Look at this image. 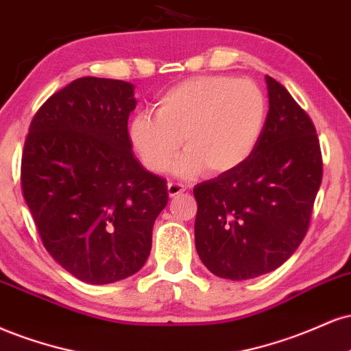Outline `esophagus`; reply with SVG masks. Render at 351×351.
<instances>
[{
  "instance_id": "34e87169",
  "label": "esophagus",
  "mask_w": 351,
  "mask_h": 351,
  "mask_svg": "<svg viewBox=\"0 0 351 351\" xmlns=\"http://www.w3.org/2000/svg\"><path fill=\"white\" fill-rule=\"evenodd\" d=\"M167 192H169V197H176V195H179V193L185 192V187L179 182H169L167 184Z\"/></svg>"
}]
</instances>
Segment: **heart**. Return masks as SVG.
<instances>
[{
    "instance_id": "1",
    "label": "heart",
    "mask_w": 351,
    "mask_h": 351,
    "mask_svg": "<svg viewBox=\"0 0 351 351\" xmlns=\"http://www.w3.org/2000/svg\"><path fill=\"white\" fill-rule=\"evenodd\" d=\"M266 100L251 80L210 75L184 80L169 88L154 114H136L130 139L144 167L167 171L180 149L187 154L176 171L193 176L228 174L245 164L261 138Z\"/></svg>"
}]
</instances>
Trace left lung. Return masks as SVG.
Here are the masks:
<instances>
[{
	"mask_svg": "<svg viewBox=\"0 0 351 351\" xmlns=\"http://www.w3.org/2000/svg\"><path fill=\"white\" fill-rule=\"evenodd\" d=\"M269 111L245 164L193 187L195 248L210 273L246 281L278 269L306 237L322 182L315 126L266 75Z\"/></svg>",
	"mask_w": 351,
	"mask_h": 351,
	"instance_id": "1",
	"label": "left lung"
}]
</instances>
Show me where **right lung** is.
Returning <instances> with one entry per match:
<instances>
[{
  "label": "right lung",
  "mask_w": 351,
  "mask_h": 351,
  "mask_svg": "<svg viewBox=\"0 0 351 351\" xmlns=\"http://www.w3.org/2000/svg\"><path fill=\"white\" fill-rule=\"evenodd\" d=\"M134 86L82 77L53 93L29 126L21 185L45 250L88 284L130 278L151 253L166 180L131 152Z\"/></svg>",
  "instance_id": "1"
}]
</instances>
